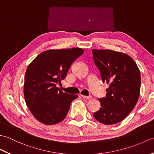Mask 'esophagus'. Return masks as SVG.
<instances>
[{
  "mask_svg": "<svg viewBox=\"0 0 154 154\" xmlns=\"http://www.w3.org/2000/svg\"><path fill=\"white\" fill-rule=\"evenodd\" d=\"M81 97H82L83 99H91L92 98V96H85V95H81Z\"/></svg>",
  "mask_w": 154,
  "mask_h": 154,
  "instance_id": "1",
  "label": "esophagus"
}]
</instances>
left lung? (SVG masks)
<instances>
[{"label": "left lung", "instance_id": "8db88e82", "mask_svg": "<svg viewBox=\"0 0 154 154\" xmlns=\"http://www.w3.org/2000/svg\"><path fill=\"white\" fill-rule=\"evenodd\" d=\"M94 63L102 81L109 84L100 108L93 116L104 124L122 121L138 102L141 77L135 61L127 54L109 50H92Z\"/></svg>", "mask_w": 154, "mask_h": 154}]
</instances>
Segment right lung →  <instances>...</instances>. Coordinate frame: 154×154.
Here are the masks:
<instances>
[{
	"label": "right lung",
	"mask_w": 154,
	"mask_h": 154,
	"mask_svg": "<svg viewBox=\"0 0 154 154\" xmlns=\"http://www.w3.org/2000/svg\"><path fill=\"white\" fill-rule=\"evenodd\" d=\"M84 53L81 48L47 50L28 65L24 78L26 103L40 122L53 125L66 117L76 94L63 93L57 85L67 76L71 64Z\"/></svg>",
	"instance_id": "1"
}]
</instances>
